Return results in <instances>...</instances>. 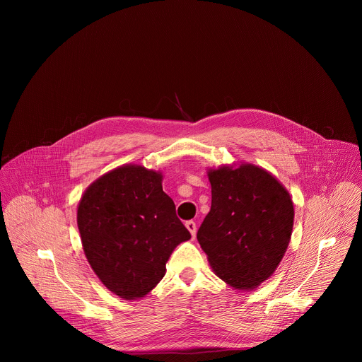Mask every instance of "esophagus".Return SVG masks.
Wrapping results in <instances>:
<instances>
[{
  "mask_svg": "<svg viewBox=\"0 0 362 362\" xmlns=\"http://www.w3.org/2000/svg\"><path fill=\"white\" fill-rule=\"evenodd\" d=\"M186 228H187V230L190 232L192 238H194V236H196V230H197V228H196V223H194L193 221H187V222H186Z\"/></svg>",
  "mask_w": 362,
  "mask_h": 362,
  "instance_id": "obj_1",
  "label": "esophagus"
}]
</instances>
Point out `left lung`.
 <instances>
[{"mask_svg": "<svg viewBox=\"0 0 362 362\" xmlns=\"http://www.w3.org/2000/svg\"><path fill=\"white\" fill-rule=\"evenodd\" d=\"M212 206L197 240L215 274L235 289H255L276 269L293 226L288 190L265 169L242 163L208 172Z\"/></svg>", "mask_w": 362, "mask_h": 362, "instance_id": "obj_1", "label": "left lung"}]
</instances>
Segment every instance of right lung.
I'll return each mask as SVG.
<instances>
[{"label":"right lung","mask_w":362,"mask_h":362,"mask_svg":"<svg viewBox=\"0 0 362 362\" xmlns=\"http://www.w3.org/2000/svg\"><path fill=\"white\" fill-rule=\"evenodd\" d=\"M162 179L143 166H120L93 182L78 203L87 261L103 285L124 299L147 295L165 276L175 247L190 239Z\"/></svg>","instance_id":"add662e5"}]
</instances>
